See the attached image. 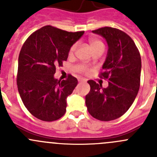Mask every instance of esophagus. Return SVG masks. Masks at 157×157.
Returning <instances> with one entry per match:
<instances>
[{
    "instance_id": "1",
    "label": "esophagus",
    "mask_w": 157,
    "mask_h": 157,
    "mask_svg": "<svg viewBox=\"0 0 157 157\" xmlns=\"http://www.w3.org/2000/svg\"><path fill=\"white\" fill-rule=\"evenodd\" d=\"M78 81L80 82V83H81V82H84L85 81V79H83V78H78Z\"/></svg>"
}]
</instances>
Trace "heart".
<instances>
[{"mask_svg": "<svg viewBox=\"0 0 157 157\" xmlns=\"http://www.w3.org/2000/svg\"><path fill=\"white\" fill-rule=\"evenodd\" d=\"M89 45H90V48L93 50V52L94 50H96V48H99V47L103 46V43H102L99 39H96V38H90V39H89ZM76 48H77V44H74V45L71 47V48H70L69 55H72L74 52V51H75ZM82 70H83V71H85V72L86 71V68H83Z\"/></svg>", "mask_w": 157, "mask_h": 157, "instance_id": "b5f03b06", "label": "heart"}]
</instances>
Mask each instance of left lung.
Segmentation results:
<instances>
[{
	"instance_id": "8db88e82",
	"label": "left lung",
	"mask_w": 157,
	"mask_h": 157,
	"mask_svg": "<svg viewBox=\"0 0 157 157\" xmlns=\"http://www.w3.org/2000/svg\"><path fill=\"white\" fill-rule=\"evenodd\" d=\"M106 40L109 49L99 77L109 86L89 80L90 91L86 96L89 113L98 120L109 121L120 118L134 102L140 82L141 58L131 37L121 30L102 27L93 30Z\"/></svg>"
}]
</instances>
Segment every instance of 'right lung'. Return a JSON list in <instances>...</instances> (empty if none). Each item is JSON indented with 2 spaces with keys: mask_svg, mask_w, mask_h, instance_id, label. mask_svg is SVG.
I'll use <instances>...</instances> for the list:
<instances>
[{
  "mask_svg": "<svg viewBox=\"0 0 157 157\" xmlns=\"http://www.w3.org/2000/svg\"><path fill=\"white\" fill-rule=\"evenodd\" d=\"M84 31L67 32L45 26L29 36L18 59L17 84L23 104L36 118L53 121L65 114L67 97L77 85L76 77H54L56 66L67 61L71 47Z\"/></svg>",
  "mask_w": 157,
  "mask_h": 157,
  "instance_id": "add662e5",
  "label": "right lung"
}]
</instances>
